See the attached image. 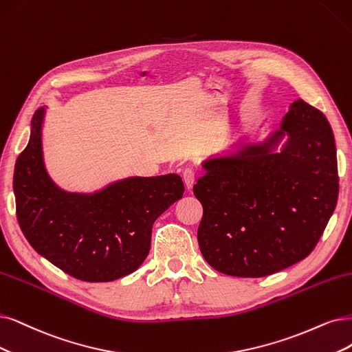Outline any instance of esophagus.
Masks as SVG:
<instances>
[{"label":"esophagus","instance_id":"esophagus-1","mask_svg":"<svg viewBox=\"0 0 352 352\" xmlns=\"http://www.w3.org/2000/svg\"><path fill=\"white\" fill-rule=\"evenodd\" d=\"M183 179H184V184H186L187 190H192V186H194V183H196V173H194V169H191V168L184 169Z\"/></svg>","mask_w":352,"mask_h":352}]
</instances>
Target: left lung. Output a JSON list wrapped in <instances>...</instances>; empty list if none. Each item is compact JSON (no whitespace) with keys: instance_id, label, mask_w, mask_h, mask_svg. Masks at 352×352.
<instances>
[{"instance_id":"left-lung-1","label":"left lung","mask_w":352,"mask_h":352,"mask_svg":"<svg viewBox=\"0 0 352 352\" xmlns=\"http://www.w3.org/2000/svg\"><path fill=\"white\" fill-rule=\"evenodd\" d=\"M200 251L233 277H265L305 259L335 210L340 190L327 117L294 101L280 127L201 164Z\"/></svg>"}]
</instances>
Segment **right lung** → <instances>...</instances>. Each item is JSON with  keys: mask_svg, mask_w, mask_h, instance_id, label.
<instances>
[{"mask_svg": "<svg viewBox=\"0 0 352 352\" xmlns=\"http://www.w3.org/2000/svg\"><path fill=\"white\" fill-rule=\"evenodd\" d=\"M46 109L36 110L14 169L19 225L33 250L67 274L106 283L136 271L151 250L152 226L183 197L178 174L127 177L93 192L60 188L43 158Z\"/></svg>", "mask_w": 352, "mask_h": 352, "instance_id": "1", "label": "right lung"}]
</instances>
